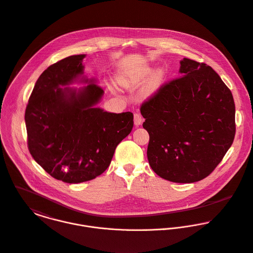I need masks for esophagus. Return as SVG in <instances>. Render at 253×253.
I'll return each mask as SVG.
<instances>
[{"label": "esophagus", "mask_w": 253, "mask_h": 253, "mask_svg": "<svg viewBox=\"0 0 253 253\" xmlns=\"http://www.w3.org/2000/svg\"><path fill=\"white\" fill-rule=\"evenodd\" d=\"M133 122H134V126H139L142 124V122H143V118H142V116H141L140 114H138V113L134 114Z\"/></svg>", "instance_id": "1"}]
</instances>
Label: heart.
<instances>
[{
  "label": "heart",
  "mask_w": 253,
  "mask_h": 253,
  "mask_svg": "<svg viewBox=\"0 0 253 253\" xmlns=\"http://www.w3.org/2000/svg\"><path fill=\"white\" fill-rule=\"evenodd\" d=\"M152 72H153V69L148 68V69L144 72V76H147V75L151 74ZM163 78H164V74H163V72H162V71H160V70L156 71V72L154 73V75L152 76V78H151V80H150L149 84L147 85V87H146L145 94H146V95H148V96H149V95H151V94H153V93H154V92L159 88V86L161 85V84H162Z\"/></svg>",
  "instance_id": "heart-1"
}]
</instances>
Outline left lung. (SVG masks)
<instances>
[{
    "label": "left lung",
    "mask_w": 253,
    "mask_h": 253,
    "mask_svg": "<svg viewBox=\"0 0 253 253\" xmlns=\"http://www.w3.org/2000/svg\"><path fill=\"white\" fill-rule=\"evenodd\" d=\"M180 78L142 104L149 133L147 158L162 178L191 183L203 179L233 144L236 107L231 90L209 66L187 58Z\"/></svg>",
    "instance_id": "left-lung-1"
}]
</instances>
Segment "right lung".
<instances>
[{
  "instance_id": "right-lung-1",
  "label": "right lung",
  "mask_w": 253,
  "mask_h": 253,
  "mask_svg": "<svg viewBox=\"0 0 253 253\" xmlns=\"http://www.w3.org/2000/svg\"><path fill=\"white\" fill-rule=\"evenodd\" d=\"M86 55L57 62L37 80L25 111L28 149L49 174L68 183L95 178L109 167L133 126L130 112L96 107L104 90L84 76ZM73 84H87L70 87Z\"/></svg>"
}]
</instances>
